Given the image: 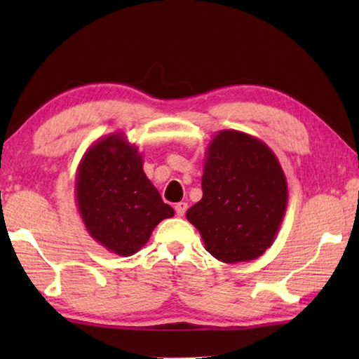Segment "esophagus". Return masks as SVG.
Listing matches in <instances>:
<instances>
[{"label": "esophagus", "mask_w": 359, "mask_h": 359, "mask_svg": "<svg viewBox=\"0 0 359 359\" xmlns=\"http://www.w3.org/2000/svg\"><path fill=\"white\" fill-rule=\"evenodd\" d=\"M174 210H175V215L177 216H184L187 210H188V203L187 202H179L174 205Z\"/></svg>", "instance_id": "obj_1"}]
</instances>
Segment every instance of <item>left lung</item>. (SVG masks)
I'll return each instance as SVG.
<instances>
[{
    "label": "left lung",
    "instance_id": "8db88e82",
    "mask_svg": "<svg viewBox=\"0 0 359 359\" xmlns=\"http://www.w3.org/2000/svg\"><path fill=\"white\" fill-rule=\"evenodd\" d=\"M202 199L187 211L220 262L255 261L271 247L288 202L278 157L256 137L224 129L207 148Z\"/></svg>",
    "mask_w": 359,
    "mask_h": 359
}]
</instances>
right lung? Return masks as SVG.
Listing matches in <instances>:
<instances>
[{
    "label": "right lung",
    "instance_id": "right-lung-1",
    "mask_svg": "<svg viewBox=\"0 0 359 359\" xmlns=\"http://www.w3.org/2000/svg\"><path fill=\"white\" fill-rule=\"evenodd\" d=\"M77 208L90 238L111 253L133 256L174 210L143 171V157L123 133L90 144L75 177Z\"/></svg>",
    "mask_w": 359,
    "mask_h": 359
}]
</instances>
